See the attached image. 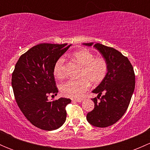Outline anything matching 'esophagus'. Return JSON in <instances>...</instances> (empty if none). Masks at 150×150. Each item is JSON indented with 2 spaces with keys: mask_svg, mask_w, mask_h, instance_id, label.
<instances>
[{
  "mask_svg": "<svg viewBox=\"0 0 150 150\" xmlns=\"http://www.w3.org/2000/svg\"><path fill=\"white\" fill-rule=\"evenodd\" d=\"M72 102H82V99H72Z\"/></svg>",
  "mask_w": 150,
  "mask_h": 150,
  "instance_id": "1",
  "label": "esophagus"
}]
</instances>
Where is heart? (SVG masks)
Wrapping results in <instances>:
<instances>
[{
  "mask_svg": "<svg viewBox=\"0 0 150 150\" xmlns=\"http://www.w3.org/2000/svg\"><path fill=\"white\" fill-rule=\"evenodd\" d=\"M72 57L81 67L79 79L68 81L60 86L64 96L72 99H81L88 89L90 83L93 85L100 83L105 78L108 69L107 62L103 57H96L89 50H78L72 54ZM65 59L60 57L54 67V75L57 78H62L64 75Z\"/></svg>",
  "mask_w": 150,
  "mask_h": 150,
  "instance_id": "1",
  "label": "heart"
}]
</instances>
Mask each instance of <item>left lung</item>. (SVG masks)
Wrapping results in <instances>:
<instances>
[{"instance_id":"left-lung-1","label":"left lung","mask_w":150,"mask_h":150,"mask_svg":"<svg viewBox=\"0 0 150 150\" xmlns=\"http://www.w3.org/2000/svg\"><path fill=\"white\" fill-rule=\"evenodd\" d=\"M91 46L93 43H83ZM107 61L105 78L93 91L97 97L92 99L94 109L86 116L91 125L105 128L118 121L125 114L135 88L134 68L126 57L117 50L100 43L93 45ZM100 102H97V98Z\"/></svg>"}]
</instances>
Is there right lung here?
Segmentation results:
<instances>
[{
    "mask_svg": "<svg viewBox=\"0 0 150 150\" xmlns=\"http://www.w3.org/2000/svg\"><path fill=\"white\" fill-rule=\"evenodd\" d=\"M71 45L40 43L19 57L12 73L11 85L19 109L33 125L46 131L61 127L67 117L69 99L48 102L58 93L54 75L56 62Z\"/></svg>",
    "mask_w": 150,
    "mask_h": 150,
    "instance_id": "add662e5",
    "label": "right lung"
}]
</instances>
